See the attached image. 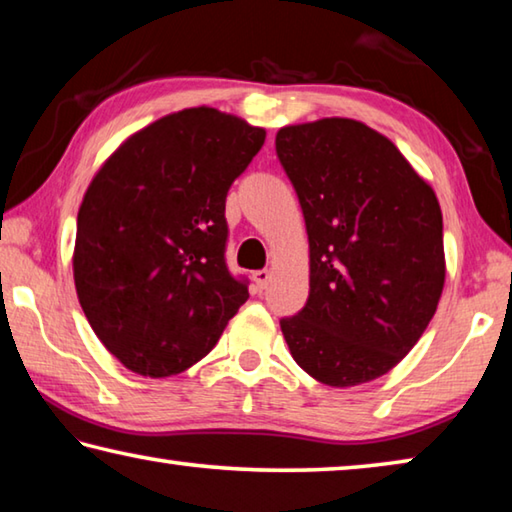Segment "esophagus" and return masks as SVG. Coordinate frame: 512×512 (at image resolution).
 <instances>
[{
  "instance_id": "1",
  "label": "esophagus",
  "mask_w": 512,
  "mask_h": 512,
  "mask_svg": "<svg viewBox=\"0 0 512 512\" xmlns=\"http://www.w3.org/2000/svg\"><path fill=\"white\" fill-rule=\"evenodd\" d=\"M253 280L257 284V289H266L268 282H271V271H266V268H259V271L253 273Z\"/></svg>"
}]
</instances>
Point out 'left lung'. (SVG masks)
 <instances>
[{"label": "left lung", "mask_w": 512, "mask_h": 512, "mask_svg": "<svg viewBox=\"0 0 512 512\" xmlns=\"http://www.w3.org/2000/svg\"><path fill=\"white\" fill-rule=\"evenodd\" d=\"M275 151L305 214L309 298L280 320L298 366L345 388L386 375L436 314L443 214L397 146L354 119L280 128Z\"/></svg>", "instance_id": "left-lung-1"}]
</instances>
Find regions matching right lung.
<instances>
[{"instance_id": "obj_1", "label": "right lung", "mask_w": 512, "mask_h": 512, "mask_svg": "<svg viewBox=\"0 0 512 512\" xmlns=\"http://www.w3.org/2000/svg\"><path fill=\"white\" fill-rule=\"evenodd\" d=\"M266 140L214 108L162 117L94 176L76 221L74 282L110 354L169 377L210 352L248 300L225 262V196Z\"/></svg>"}]
</instances>
